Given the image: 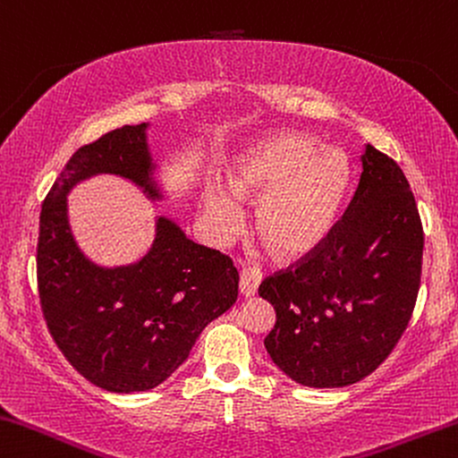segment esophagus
<instances>
[{"mask_svg": "<svg viewBox=\"0 0 458 458\" xmlns=\"http://www.w3.org/2000/svg\"><path fill=\"white\" fill-rule=\"evenodd\" d=\"M262 283V272L259 270H243L239 276V288H242L243 297H253L258 293V286Z\"/></svg>", "mask_w": 458, "mask_h": 458, "instance_id": "1", "label": "esophagus"}]
</instances>
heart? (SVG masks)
<instances>
[{
	"mask_svg": "<svg viewBox=\"0 0 458 458\" xmlns=\"http://www.w3.org/2000/svg\"><path fill=\"white\" fill-rule=\"evenodd\" d=\"M348 167L342 153L318 151V140L302 132H276L253 145L231 175V190L213 186L205 213L216 242H227L243 225L237 196L264 194L256 227L280 256L313 250L332 227L346 190Z\"/></svg>",
	"mask_w": 458,
	"mask_h": 458,
	"instance_id": "1",
	"label": "heart"
}]
</instances>
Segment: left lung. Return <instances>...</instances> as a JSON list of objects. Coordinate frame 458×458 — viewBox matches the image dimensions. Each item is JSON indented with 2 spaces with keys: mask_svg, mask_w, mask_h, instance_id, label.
Segmentation results:
<instances>
[{
  "mask_svg": "<svg viewBox=\"0 0 458 458\" xmlns=\"http://www.w3.org/2000/svg\"><path fill=\"white\" fill-rule=\"evenodd\" d=\"M424 229L397 161L367 145L342 219L297 262L266 276L276 311L264 346L305 386H346L386 360L416 307Z\"/></svg>",
  "mask_w": 458,
  "mask_h": 458,
  "instance_id": "1",
  "label": "left lung"
}]
</instances>
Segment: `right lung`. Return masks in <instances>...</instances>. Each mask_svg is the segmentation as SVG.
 Listing matches in <instances>:
<instances>
[{"label": "right lung", "mask_w": 458, "mask_h": 458, "mask_svg": "<svg viewBox=\"0 0 458 458\" xmlns=\"http://www.w3.org/2000/svg\"><path fill=\"white\" fill-rule=\"evenodd\" d=\"M145 129V123L124 124L80 147L40 210L42 318L69 364L112 393L164 383L186 360L202 329L237 299L233 259L194 243L164 216L149 253L132 266L100 268L77 248L67 223V192L80 180L118 174L159 199Z\"/></svg>", "instance_id": "right-lung-1"}]
</instances>
